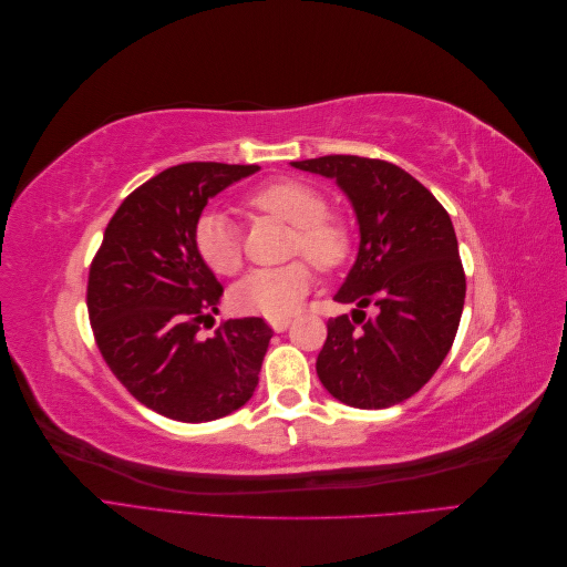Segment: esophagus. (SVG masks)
<instances>
[{
    "mask_svg": "<svg viewBox=\"0 0 567 567\" xmlns=\"http://www.w3.org/2000/svg\"><path fill=\"white\" fill-rule=\"evenodd\" d=\"M290 326V319H271V329L277 331V333H281V331H286Z\"/></svg>",
    "mask_w": 567,
    "mask_h": 567,
    "instance_id": "obj_1",
    "label": "esophagus"
}]
</instances>
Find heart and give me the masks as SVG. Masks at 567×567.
I'll return each instance as SVG.
<instances>
[{"mask_svg":"<svg viewBox=\"0 0 567 567\" xmlns=\"http://www.w3.org/2000/svg\"><path fill=\"white\" fill-rule=\"evenodd\" d=\"M241 208L248 215H267L293 227L290 255H305L319 271L331 274L346 267L354 250L352 227L340 215L326 213L329 200L300 179H279L255 188ZM194 248L203 265L217 277H234L244 267V234L236 221L217 210L203 213L194 225ZM315 281L312 267L296 260L271 269H252L231 288V305L238 312L288 319Z\"/></svg>","mask_w":567,"mask_h":567,"instance_id":"1","label":"heart"}]
</instances>
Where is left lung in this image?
I'll use <instances>...</instances> for the list:
<instances>
[{
  "instance_id": "left-lung-1",
  "label": "left lung",
  "mask_w": 567,
  "mask_h": 567,
  "mask_svg": "<svg viewBox=\"0 0 567 567\" xmlns=\"http://www.w3.org/2000/svg\"><path fill=\"white\" fill-rule=\"evenodd\" d=\"M331 177L352 200L359 252L329 319L317 375L336 400L385 409L419 392L447 357L466 300V274L447 210L402 167L379 158L321 156L293 163ZM380 310L367 318L363 307Z\"/></svg>"
}]
</instances>
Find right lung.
I'll use <instances>...</instances> for the list:
<instances>
[{
    "label": "right lung",
    "mask_w": 567,
    "mask_h": 567,
    "mask_svg": "<svg viewBox=\"0 0 567 567\" xmlns=\"http://www.w3.org/2000/svg\"><path fill=\"white\" fill-rule=\"evenodd\" d=\"M257 165L182 163L120 203L87 281L96 348L134 400L203 423L244 406L260 381L274 331L260 317L221 321L196 340L225 288L194 248V225L221 188Z\"/></svg>",
    "instance_id": "add662e5"
}]
</instances>
